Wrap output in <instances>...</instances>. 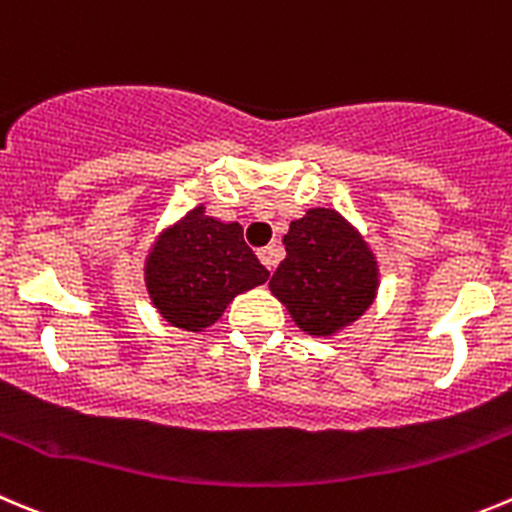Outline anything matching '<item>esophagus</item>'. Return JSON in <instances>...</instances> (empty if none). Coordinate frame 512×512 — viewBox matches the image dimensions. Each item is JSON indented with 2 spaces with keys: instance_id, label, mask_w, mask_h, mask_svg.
Returning <instances> with one entry per match:
<instances>
[{
  "instance_id": "34e87169",
  "label": "esophagus",
  "mask_w": 512,
  "mask_h": 512,
  "mask_svg": "<svg viewBox=\"0 0 512 512\" xmlns=\"http://www.w3.org/2000/svg\"><path fill=\"white\" fill-rule=\"evenodd\" d=\"M257 257H260V262L262 265L267 267V270H275V267H278V262H280V247L278 245H267V247H262V250H257Z\"/></svg>"
}]
</instances>
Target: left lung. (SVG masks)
I'll list each match as a JSON object with an SVG mask.
<instances>
[{
  "label": "left lung",
  "instance_id": "left-lung-1",
  "mask_svg": "<svg viewBox=\"0 0 512 512\" xmlns=\"http://www.w3.org/2000/svg\"><path fill=\"white\" fill-rule=\"evenodd\" d=\"M272 295L310 336H333L374 303L379 270L361 234L333 209H308L283 237Z\"/></svg>",
  "mask_w": 512,
  "mask_h": 512
}]
</instances>
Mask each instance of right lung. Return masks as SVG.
Segmentation results:
<instances>
[{
  "label": "right lung",
  "instance_id": "right-lung-1",
  "mask_svg": "<svg viewBox=\"0 0 512 512\" xmlns=\"http://www.w3.org/2000/svg\"><path fill=\"white\" fill-rule=\"evenodd\" d=\"M270 278L237 222L224 224L194 207L161 234L146 260V288L176 328L197 333L219 321L234 295Z\"/></svg>",
  "mask_w": 512,
  "mask_h": 512
}]
</instances>
